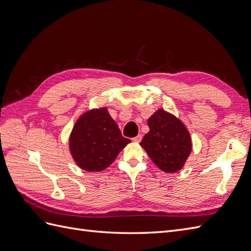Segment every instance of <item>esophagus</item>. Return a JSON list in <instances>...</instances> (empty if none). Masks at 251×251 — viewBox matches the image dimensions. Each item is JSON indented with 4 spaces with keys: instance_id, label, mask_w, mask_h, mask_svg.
Here are the masks:
<instances>
[{
    "instance_id": "1",
    "label": "esophagus",
    "mask_w": 251,
    "mask_h": 251,
    "mask_svg": "<svg viewBox=\"0 0 251 251\" xmlns=\"http://www.w3.org/2000/svg\"><path fill=\"white\" fill-rule=\"evenodd\" d=\"M141 139H142V135H141V134H139V135L136 136V137H134V138H133V141H134V142H140V141H141Z\"/></svg>"
}]
</instances>
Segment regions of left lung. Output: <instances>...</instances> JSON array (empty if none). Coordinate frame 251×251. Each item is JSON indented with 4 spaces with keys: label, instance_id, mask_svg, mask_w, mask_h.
Here are the masks:
<instances>
[{
    "label": "left lung",
    "instance_id": "left-lung-1",
    "mask_svg": "<svg viewBox=\"0 0 251 251\" xmlns=\"http://www.w3.org/2000/svg\"><path fill=\"white\" fill-rule=\"evenodd\" d=\"M150 132L140 146L159 169L174 173L182 169L192 151V140L179 119L164 110H158L148 120Z\"/></svg>",
    "mask_w": 251,
    "mask_h": 251
}]
</instances>
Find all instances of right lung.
<instances>
[{
    "label": "right lung",
    "mask_w": 251,
    "mask_h": 251,
    "mask_svg": "<svg viewBox=\"0 0 251 251\" xmlns=\"http://www.w3.org/2000/svg\"><path fill=\"white\" fill-rule=\"evenodd\" d=\"M130 139L121 135L105 108L87 112L77 120L70 136V151L82 170L100 172L113 163Z\"/></svg>",
    "instance_id": "obj_1"
}]
</instances>
